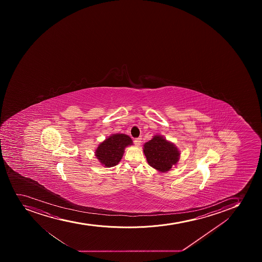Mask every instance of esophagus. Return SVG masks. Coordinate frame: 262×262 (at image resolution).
I'll use <instances>...</instances> for the list:
<instances>
[{"instance_id": "obj_1", "label": "esophagus", "mask_w": 262, "mask_h": 262, "mask_svg": "<svg viewBox=\"0 0 262 262\" xmlns=\"http://www.w3.org/2000/svg\"><path fill=\"white\" fill-rule=\"evenodd\" d=\"M141 143H142V138H136L135 140H134V143H135L136 146H140Z\"/></svg>"}]
</instances>
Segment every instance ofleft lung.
Segmentation results:
<instances>
[{
    "label": "left lung",
    "instance_id": "left-lung-1",
    "mask_svg": "<svg viewBox=\"0 0 262 262\" xmlns=\"http://www.w3.org/2000/svg\"><path fill=\"white\" fill-rule=\"evenodd\" d=\"M143 153L148 165L161 172L171 170L178 163L180 156L173 143L159 135L155 136L143 145Z\"/></svg>",
    "mask_w": 262,
    "mask_h": 262
}]
</instances>
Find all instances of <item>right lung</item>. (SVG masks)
<instances>
[{"label":"right lung","instance_id":"right-lung-1","mask_svg":"<svg viewBox=\"0 0 262 262\" xmlns=\"http://www.w3.org/2000/svg\"><path fill=\"white\" fill-rule=\"evenodd\" d=\"M133 145V140L125 134H114L99 144L96 148V158L105 167L116 166L121 161L124 148Z\"/></svg>","mask_w":262,"mask_h":262}]
</instances>
